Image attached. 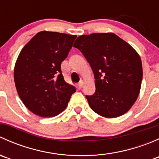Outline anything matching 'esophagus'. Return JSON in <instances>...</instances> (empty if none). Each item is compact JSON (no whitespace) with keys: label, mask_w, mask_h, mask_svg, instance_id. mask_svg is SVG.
Wrapping results in <instances>:
<instances>
[{"label":"esophagus","mask_w":159,"mask_h":159,"mask_svg":"<svg viewBox=\"0 0 159 159\" xmlns=\"http://www.w3.org/2000/svg\"><path fill=\"white\" fill-rule=\"evenodd\" d=\"M83 85H84V82H83V81H81L79 83H78V88H79V89H81V88L83 87Z\"/></svg>","instance_id":"34e87169"}]
</instances>
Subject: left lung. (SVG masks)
I'll return each mask as SVG.
<instances>
[{
	"mask_svg": "<svg viewBox=\"0 0 159 159\" xmlns=\"http://www.w3.org/2000/svg\"><path fill=\"white\" fill-rule=\"evenodd\" d=\"M90 64L96 91L86 95L89 106L108 118L124 115L137 100L142 80L140 56L113 33L79 36L74 44Z\"/></svg>",
	"mask_w": 159,
	"mask_h": 159,
	"instance_id": "left-lung-1",
	"label": "left lung"
}]
</instances>
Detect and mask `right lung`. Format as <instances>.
<instances>
[{"mask_svg":"<svg viewBox=\"0 0 159 159\" xmlns=\"http://www.w3.org/2000/svg\"><path fill=\"white\" fill-rule=\"evenodd\" d=\"M76 38L44 30L20 51L14 66V82L24 105L35 115L44 118L59 115L76 91L65 82L61 70Z\"/></svg>","mask_w":159,"mask_h":159,"instance_id":"obj_1","label":"right lung"}]
</instances>
